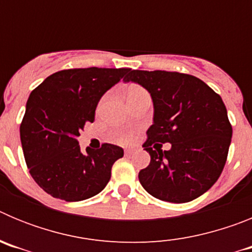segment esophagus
Segmentation results:
<instances>
[{
    "instance_id": "1",
    "label": "esophagus",
    "mask_w": 252,
    "mask_h": 252,
    "mask_svg": "<svg viewBox=\"0 0 252 252\" xmlns=\"http://www.w3.org/2000/svg\"><path fill=\"white\" fill-rule=\"evenodd\" d=\"M133 153H135V149H126V150H125V154H126V155H132Z\"/></svg>"
}]
</instances>
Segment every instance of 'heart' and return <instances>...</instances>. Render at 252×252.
I'll return each instance as SVG.
<instances>
[{"instance_id":"b5f03b06","label":"heart","mask_w":252,"mask_h":252,"mask_svg":"<svg viewBox=\"0 0 252 252\" xmlns=\"http://www.w3.org/2000/svg\"><path fill=\"white\" fill-rule=\"evenodd\" d=\"M141 92H145V91L142 90V88H140V87H132V88L128 91L127 97H131V95L137 94V93H141ZM131 139H132V133H130V132L120 133L119 136H117V141H120V142H128V141H131Z\"/></svg>"}]
</instances>
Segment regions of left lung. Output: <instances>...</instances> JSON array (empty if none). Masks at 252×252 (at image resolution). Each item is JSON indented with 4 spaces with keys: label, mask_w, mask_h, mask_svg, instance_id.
<instances>
[{
    "label": "left lung",
    "mask_w": 252,
    "mask_h": 252,
    "mask_svg": "<svg viewBox=\"0 0 252 252\" xmlns=\"http://www.w3.org/2000/svg\"><path fill=\"white\" fill-rule=\"evenodd\" d=\"M150 93L154 122L144 150L150 164L140 170L146 192L160 201L190 202L206 193L221 175L232 137L227 110L220 94L199 78L165 70H130ZM170 142V151L161 150Z\"/></svg>",
    "instance_id": "8db88e82"
}]
</instances>
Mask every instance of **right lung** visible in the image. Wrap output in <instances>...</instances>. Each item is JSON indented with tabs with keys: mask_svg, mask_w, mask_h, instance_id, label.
I'll list each match as a JSON object with an SVG mask.
<instances>
[{
	"mask_svg": "<svg viewBox=\"0 0 252 252\" xmlns=\"http://www.w3.org/2000/svg\"><path fill=\"white\" fill-rule=\"evenodd\" d=\"M128 68H79L49 75L26 103L20 139L31 177L48 194L65 202L98 194L110 182L113 162L124 150L112 144L81 151L77 137L94 121L102 95Z\"/></svg>",
	"mask_w": 252,
	"mask_h": 252,
	"instance_id": "add662e5",
	"label": "right lung"
}]
</instances>
